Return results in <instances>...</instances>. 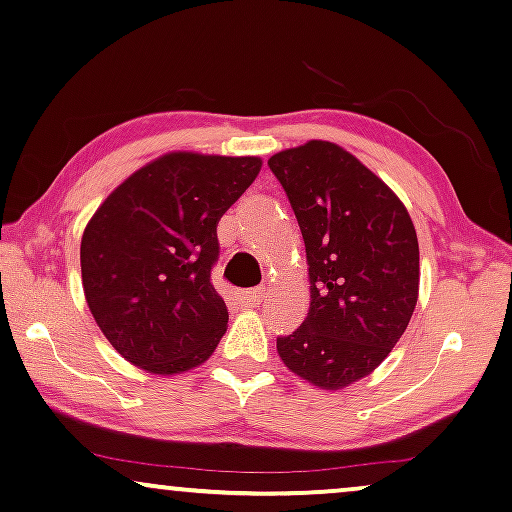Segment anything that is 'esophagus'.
Segmentation results:
<instances>
[{
  "mask_svg": "<svg viewBox=\"0 0 512 512\" xmlns=\"http://www.w3.org/2000/svg\"><path fill=\"white\" fill-rule=\"evenodd\" d=\"M238 300H241L245 307H257V304L264 300V288L241 290V293H238Z\"/></svg>",
  "mask_w": 512,
  "mask_h": 512,
  "instance_id": "1",
  "label": "esophagus"
}]
</instances>
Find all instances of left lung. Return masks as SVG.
<instances>
[{
  "label": "left lung",
  "mask_w": 512,
  "mask_h": 512,
  "mask_svg": "<svg viewBox=\"0 0 512 512\" xmlns=\"http://www.w3.org/2000/svg\"><path fill=\"white\" fill-rule=\"evenodd\" d=\"M300 224L309 314L276 349L290 371L342 390L375 371L409 326L418 300V238L385 181L331 141L269 158Z\"/></svg>",
  "instance_id": "8db88e82"
}]
</instances>
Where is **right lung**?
I'll return each instance as SVG.
<instances>
[{
	"label": "right lung",
	"mask_w": 512,
	"mask_h": 512,
	"mask_svg": "<svg viewBox=\"0 0 512 512\" xmlns=\"http://www.w3.org/2000/svg\"><path fill=\"white\" fill-rule=\"evenodd\" d=\"M260 158L167 153L122 181L87 224L82 286L101 333L158 375L210 359L229 323L212 286L217 224Z\"/></svg>",
	"instance_id": "1"
}]
</instances>
